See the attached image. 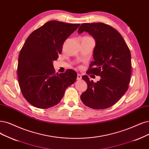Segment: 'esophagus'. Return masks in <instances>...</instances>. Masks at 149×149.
I'll return each mask as SVG.
<instances>
[{
	"mask_svg": "<svg viewBox=\"0 0 149 149\" xmlns=\"http://www.w3.org/2000/svg\"><path fill=\"white\" fill-rule=\"evenodd\" d=\"M81 79V75L80 74H77V80L79 81Z\"/></svg>",
	"mask_w": 149,
	"mask_h": 149,
	"instance_id": "esophagus-1",
	"label": "esophagus"
}]
</instances>
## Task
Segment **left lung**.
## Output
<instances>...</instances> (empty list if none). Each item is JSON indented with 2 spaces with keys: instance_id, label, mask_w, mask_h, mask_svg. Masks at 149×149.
I'll use <instances>...</instances> for the list:
<instances>
[{
  "instance_id": "left-lung-1",
  "label": "left lung",
  "mask_w": 149,
  "mask_h": 149,
  "mask_svg": "<svg viewBox=\"0 0 149 149\" xmlns=\"http://www.w3.org/2000/svg\"><path fill=\"white\" fill-rule=\"evenodd\" d=\"M84 32L88 33L96 42L93 50L95 60L86 72L101 79L94 83L87 75L82 77L88 88L80 99L90 108L107 109L116 103L128 89L131 74L130 49L120 33L109 25L83 23L78 33Z\"/></svg>"
}]
</instances>
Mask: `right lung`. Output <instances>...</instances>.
Masks as SVG:
<instances>
[{"label": "right lung", "mask_w": 149, "mask_h": 149, "mask_svg": "<svg viewBox=\"0 0 149 149\" xmlns=\"http://www.w3.org/2000/svg\"><path fill=\"white\" fill-rule=\"evenodd\" d=\"M80 24L50 21L27 38L18 57V82L24 97L32 106L48 109L58 104L77 74L68 69L55 74L53 61L61 53L64 41Z\"/></svg>", "instance_id": "add662e5"}]
</instances>
